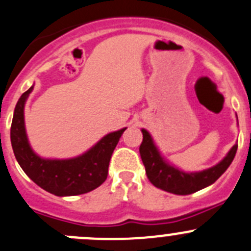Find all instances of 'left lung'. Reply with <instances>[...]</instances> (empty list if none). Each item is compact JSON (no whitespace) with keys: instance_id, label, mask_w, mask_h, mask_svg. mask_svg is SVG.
<instances>
[{"instance_id":"8db88e82","label":"left lung","mask_w":251,"mask_h":251,"mask_svg":"<svg viewBox=\"0 0 251 251\" xmlns=\"http://www.w3.org/2000/svg\"><path fill=\"white\" fill-rule=\"evenodd\" d=\"M141 131L143 140L140 146V154L147 177L155 187L175 195H190L212 185L228 169L237 153L238 143H235L218 164L202 172L186 173L169 164L162 157L150 132L145 128Z\"/></svg>"}]
</instances>
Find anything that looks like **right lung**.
<instances>
[{
  "mask_svg": "<svg viewBox=\"0 0 251 251\" xmlns=\"http://www.w3.org/2000/svg\"><path fill=\"white\" fill-rule=\"evenodd\" d=\"M33 87L24 92L14 109L11 143L17 162L36 185L56 196H75L100 186L108 176L111 154L125 128L110 132L91 150L70 159H46L31 150L24 126V105Z\"/></svg>",
  "mask_w": 251,
  "mask_h": 251,
  "instance_id": "right-lung-1",
  "label": "right lung"
}]
</instances>
